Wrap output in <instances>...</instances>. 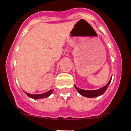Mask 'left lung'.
Wrapping results in <instances>:
<instances>
[{
    "label": "left lung",
    "mask_w": 131,
    "mask_h": 131,
    "mask_svg": "<svg viewBox=\"0 0 131 131\" xmlns=\"http://www.w3.org/2000/svg\"><path fill=\"white\" fill-rule=\"evenodd\" d=\"M112 77L110 78V79L108 83H107V84H106L104 86H103V87L100 88V89H97V90H93V91L84 90V89H80V88L77 87V86H76V84H75V88L76 90L78 91L79 93L81 95L83 96L84 97H87V98H94V97L99 96L102 95V94H103L106 92L107 87H108L109 84H110L111 81H112Z\"/></svg>",
    "instance_id": "1"
}]
</instances>
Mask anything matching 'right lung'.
<instances>
[{
    "mask_svg": "<svg viewBox=\"0 0 131 131\" xmlns=\"http://www.w3.org/2000/svg\"><path fill=\"white\" fill-rule=\"evenodd\" d=\"M53 91H54V90H50L48 92H45V93L42 94H32L27 93V92H25V91H24V92H25V93L29 97L33 98V99H35V100H37V99H41V98H47V97L50 96L52 94V93Z\"/></svg>",
    "mask_w": 131,
    "mask_h": 131,
    "instance_id": "add662e5",
    "label": "right lung"
}]
</instances>
